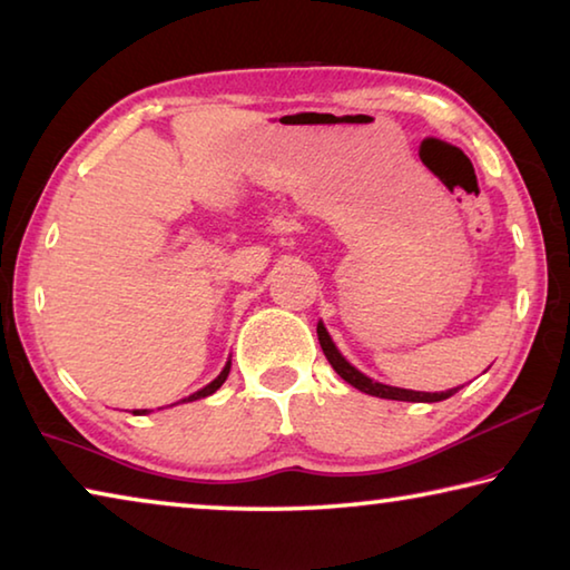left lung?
<instances>
[{
  "label": "left lung",
  "instance_id": "left-lung-1",
  "mask_svg": "<svg viewBox=\"0 0 570 570\" xmlns=\"http://www.w3.org/2000/svg\"><path fill=\"white\" fill-rule=\"evenodd\" d=\"M316 334H320V344L324 350V356L334 366V372L340 374L344 382H350L352 387L372 394V397L400 400V402H442V400L452 397V394L460 390V387H455V390H448V392H414V390H400V387H390V384L374 382V380L366 377V374L356 370V366H352L350 362L344 360L342 352L336 350V344L332 342V336H330V332H326V326L322 322L316 324Z\"/></svg>",
  "mask_w": 570,
  "mask_h": 570
}]
</instances>
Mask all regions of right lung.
<instances>
[{
	"label": "right lung",
	"mask_w": 570,
	"mask_h": 570,
	"mask_svg": "<svg viewBox=\"0 0 570 570\" xmlns=\"http://www.w3.org/2000/svg\"><path fill=\"white\" fill-rule=\"evenodd\" d=\"M228 372H230V362H226V366H224V370H220V374H218V377L214 380V382H210V384H206V387L204 390H198V392H193L190 394V397H186V400H180V402H193V400H200V397H208V394H214L218 387H220V384H224L226 382V377H228ZM148 410H132V414H146Z\"/></svg>",
	"instance_id": "right-lung-1"
}]
</instances>
